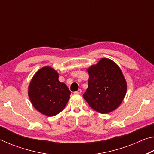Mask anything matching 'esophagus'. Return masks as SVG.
<instances>
[{"instance_id": "1", "label": "esophagus", "mask_w": 154, "mask_h": 154, "mask_svg": "<svg viewBox=\"0 0 154 154\" xmlns=\"http://www.w3.org/2000/svg\"><path fill=\"white\" fill-rule=\"evenodd\" d=\"M82 90H81V89H79V90H78L77 91H76V92H75L74 93H75V94H81V93H82Z\"/></svg>"}]
</instances>
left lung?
<instances>
[{
    "label": "left lung",
    "mask_w": 154,
    "mask_h": 154,
    "mask_svg": "<svg viewBox=\"0 0 154 154\" xmlns=\"http://www.w3.org/2000/svg\"><path fill=\"white\" fill-rule=\"evenodd\" d=\"M88 87L83 97L90 107L98 113L105 114L113 111L121 105L127 90V83L116 62L109 58H101L92 65Z\"/></svg>",
    "instance_id": "obj_1"
}]
</instances>
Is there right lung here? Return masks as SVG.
<instances>
[{
	"instance_id": "right-lung-1",
	"label": "right lung",
	"mask_w": 154,
	"mask_h": 154,
	"mask_svg": "<svg viewBox=\"0 0 154 154\" xmlns=\"http://www.w3.org/2000/svg\"><path fill=\"white\" fill-rule=\"evenodd\" d=\"M59 74L51 67L41 68L31 79L28 96L34 107L47 116H56L64 109L71 92L58 80Z\"/></svg>"
}]
</instances>
